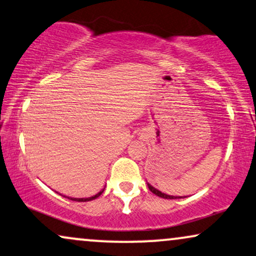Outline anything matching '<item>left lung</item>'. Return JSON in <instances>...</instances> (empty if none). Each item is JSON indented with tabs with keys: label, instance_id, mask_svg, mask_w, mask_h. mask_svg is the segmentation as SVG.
Here are the masks:
<instances>
[{
	"label": "left lung",
	"instance_id": "1",
	"mask_svg": "<svg viewBox=\"0 0 256 256\" xmlns=\"http://www.w3.org/2000/svg\"><path fill=\"white\" fill-rule=\"evenodd\" d=\"M148 187H149V190H152V192L154 193V194L161 196V198H164V199H176V198H182V196H168L166 194V193H162L161 190H158V188H155V187H152V184H148Z\"/></svg>",
	"mask_w": 256,
	"mask_h": 256
}]
</instances>
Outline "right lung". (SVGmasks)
Returning a JSON list of instances; mask_svg holds the SVG:
<instances>
[{
  "label": "right lung",
  "instance_id": "obj_1",
  "mask_svg": "<svg viewBox=\"0 0 256 256\" xmlns=\"http://www.w3.org/2000/svg\"><path fill=\"white\" fill-rule=\"evenodd\" d=\"M104 190H104H101L100 192L96 193V194H95V196H89V198H72V196H66V198L72 199V200H74V202H90V200L96 199L98 196H100L101 194H102Z\"/></svg>",
  "mask_w": 256,
  "mask_h": 256
}]
</instances>
